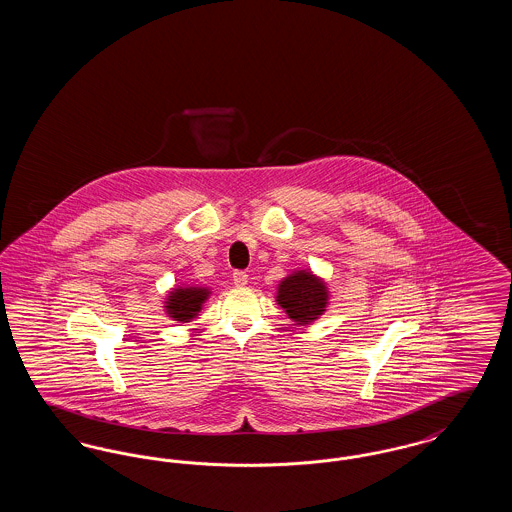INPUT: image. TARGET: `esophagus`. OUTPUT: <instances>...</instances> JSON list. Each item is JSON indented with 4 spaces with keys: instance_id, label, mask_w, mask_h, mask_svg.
<instances>
[{
    "instance_id": "obj_1",
    "label": "esophagus",
    "mask_w": 512,
    "mask_h": 512,
    "mask_svg": "<svg viewBox=\"0 0 512 512\" xmlns=\"http://www.w3.org/2000/svg\"><path fill=\"white\" fill-rule=\"evenodd\" d=\"M232 278H234V284H236V286H245V284H247V274H245L244 270H236V272L232 274Z\"/></svg>"
}]
</instances>
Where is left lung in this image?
<instances>
[{"label":"left lung","mask_w":512,"mask_h":512,"mask_svg":"<svg viewBox=\"0 0 512 512\" xmlns=\"http://www.w3.org/2000/svg\"><path fill=\"white\" fill-rule=\"evenodd\" d=\"M276 301L293 322L309 324L326 311L328 290L315 274L299 270L280 282Z\"/></svg>","instance_id":"1"}]
</instances>
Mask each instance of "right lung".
Here are the masks:
<instances>
[{"instance_id":"obj_1","label":"right lung","mask_w":512,"mask_h":512,"mask_svg":"<svg viewBox=\"0 0 512 512\" xmlns=\"http://www.w3.org/2000/svg\"><path fill=\"white\" fill-rule=\"evenodd\" d=\"M209 297L205 288H176L167 297V315L178 322H190L201 311L203 301Z\"/></svg>"}]
</instances>
